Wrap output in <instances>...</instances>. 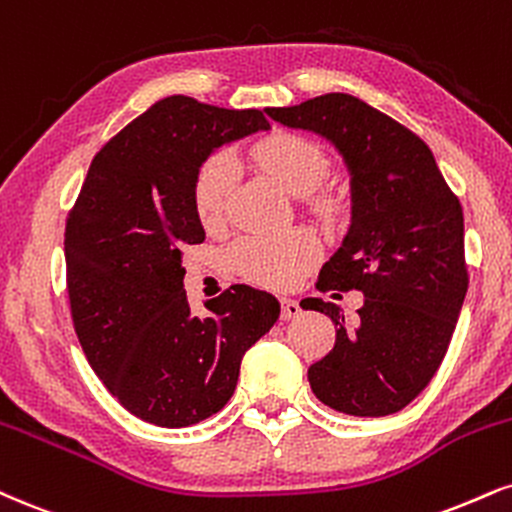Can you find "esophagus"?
Masks as SVG:
<instances>
[{"instance_id":"esophagus-1","label":"esophagus","mask_w":512,"mask_h":512,"mask_svg":"<svg viewBox=\"0 0 512 512\" xmlns=\"http://www.w3.org/2000/svg\"><path fill=\"white\" fill-rule=\"evenodd\" d=\"M303 312V307L298 305V300L291 298H281V319H293Z\"/></svg>"}]
</instances>
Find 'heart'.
<instances>
[{"mask_svg":"<svg viewBox=\"0 0 512 512\" xmlns=\"http://www.w3.org/2000/svg\"><path fill=\"white\" fill-rule=\"evenodd\" d=\"M255 162L291 195L312 193L329 174V159L310 138L295 133H274L252 147ZM238 166L229 152H217L197 169L193 202L202 224H217L224 214L226 197L236 183ZM317 240L307 231L279 236L238 238L226 252V262L240 279L267 288H286L317 260Z\"/></svg>","mask_w":512,"mask_h":512,"instance_id":"1","label":"heart"}]
</instances>
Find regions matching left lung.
<instances>
[{"label": "left lung", "mask_w": 512, "mask_h": 512, "mask_svg": "<svg viewBox=\"0 0 512 512\" xmlns=\"http://www.w3.org/2000/svg\"><path fill=\"white\" fill-rule=\"evenodd\" d=\"M322 135L350 174V226L324 262L319 291L365 293L357 317L305 298L331 317L334 350L307 369L324 405L355 417L403 410L439 369L467 293L463 207L422 138L343 92L264 109Z\"/></svg>", "instance_id": "obj_1"}]
</instances>
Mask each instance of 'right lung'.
Returning <instances> with one entry per match:
<instances>
[{
  "mask_svg": "<svg viewBox=\"0 0 512 512\" xmlns=\"http://www.w3.org/2000/svg\"><path fill=\"white\" fill-rule=\"evenodd\" d=\"M269 131L260 109L171 95L92 159L66 219L71 317L90 367L131 415L190 427L229 403L240 360L279 319L272 293L231 286L190 312L183 245L205 240L197 169L214 150Z\"/></svg>",
  "mask_w": 512,
  "mask_h": 512,
  "instance_id": "right-lung-1",
  "label": "right lung"
}]
</instances>
